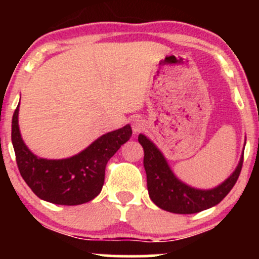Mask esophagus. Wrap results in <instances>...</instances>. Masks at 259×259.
Segmentation results:
<instances>
[{"mask_svg": "<svg viewBox=\"0 0 259 259\" xmlns=\"http://www.w3.org/2000/svg\"><path fill=\"white\" fill-rule=\"evenodd\" d=\"M132 127H133L134 133L139 134V133L144 132L145 127H146V123H145V120L142 119L141 117H135L132 120Z\"/></svg>", "mask_w": 259, "mask_h": 259, "instance_id": "34e87169", "label": "esophagus"}]
</instances>
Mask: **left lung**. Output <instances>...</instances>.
<instances>
[{"instance_id": "8db88e82", "label": "left lung", "mask_w": 259, "mask_h": 259, "mask_svg": "<svg viewBox=\"0 0 259 259\" xmlns=\"http://www.w3.org/2000/svg\"><path fill=\"white\" fill-rule=\"evenodd\" d=\"M139 142L145 151L144 167L148 195L156 206L168 212L192 214L215 206L230 192L241 173L243 153L237 168L224 183L212 190L194 189L175 177L163 154L146 136L140 134Z\"/></svg>"}]
</instances>
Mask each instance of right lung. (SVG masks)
Segmentation results:
<instances>
[{"instance_id":"add662e5","label":"right lung","mask_w":259,"mask_h":259,"mask_svg":"<svg viewBox=\"0 0 259 259\" xmlns=\"http://www.w3.org/2000/svg\"><path fill=\"white\" fill-rule=\"evenodd\" d=\"M18 112L19 105L12 118V144L19 173L38 198L55 204L76 206L94 200L102 190L109 158L133 135L132 127L125 125L105 134L70 158H37L23 142Z\"/></svg>"}]
</instances>
